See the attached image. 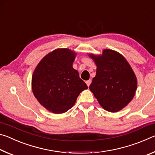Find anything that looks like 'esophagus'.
<instances>
[{"label": "esophagus", "instance_id": "obj_1", "mask_svg": "<svg viewBox=\"0 0 155 155\" xmlns=\"http://www.w3.org/2000/svg\"><path fill=\"white\" fill-rule=\"evenodd\" d=\"M91 83V80H88V81H86V84H87V85L88 86V87L90 85Z\"/></svg>", "mask_w": 155, "mask_h": 155}]
</instances>
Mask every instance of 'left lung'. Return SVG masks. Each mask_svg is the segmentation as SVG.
<instances>
[{"label":"left lung","mask_w":155,"mask_h":155,"mask_svg":"<svg viewBox=\"0 0 155 155\" xmlns=\"http://www.w3.org/2000/svg\"><path fill=\"white\" fill-rule=\"evenodd\" d=\"M89 56L97 66L90 90L106 111H120L132 101L137 90V78L130 65L113 50L104 49L102 55Z\"/></svg>","instance_id":"8db88e82"}]
</instances>
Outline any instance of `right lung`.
<instances>
[{"label":"right lung","mask_w":155,"mask_h":155,"mask_svg":"<svg viewBox=\"0 0 155 155\" xmlns=\"http://www.w3.org/2000/svg\"><path fill=\"white\" fill-rule=\"evenodd\" d=\"M75 56L70 49H56L46 54L34 70L31 83L34 96L54 114L71 109L79 94L87 89L72 67Z\"/></svg>","instance_id":"1"}]
</instances>
